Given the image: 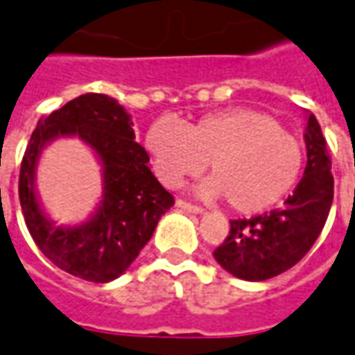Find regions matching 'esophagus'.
Listing matches in <instances>:
<instances>
[{
  "mask_svg": "<svg viewBox=\"0 0 355 355\" xmlns=\"http://www.w3.org/2000/svg\"><path fill=\"white\" fill-rule=\"evenodd\" d=\"M175 206H178V208H182V210H185V212H193V214L202 212V208H200V206L193 205V202H189V200H183V198H178V200H175Z\"/></svg>",
  "mask_w": 355,
  "mask_h": 355,
  "instance_id": "1",
  "label": "esophagus"
}]
</instances>
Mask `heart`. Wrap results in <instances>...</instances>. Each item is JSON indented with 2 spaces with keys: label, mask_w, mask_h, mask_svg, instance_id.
Masks as SVG:
<instances>
[{
  "label": "heart",
  "mask_w": 355,
  "mask_h": 355,
  "mask_svg": "<svg viewBox=\"0 0 355 355\" xmlns=\"http://www.w3.org/2000/svg\"><path fill=\"white\" fill-rule=\"evenodd\" d=\"M153 170L168 187L206 168L212 173L200 195H223L231 210L258 214L291 193L304 172L300 139L260 110L233 107L185 125L162 116L145 133Z\"/></svg>",
  "instance_id": "1"
}]
</instances>
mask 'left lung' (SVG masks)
I'll use <instances>...</instances> for the list:
<instances>
[{"label":"left lung","instance_id":"left-lung-1","mask_svg":"<svg viewBox=\"0 0 355 355\" xmlns=\"http://www.w3.org/2000/svg\"><path fill=\"white\" fill-rule=\"evenodd\" d=\"M308 164L285 205L248 220H230L231 230L214 250L216 262L245 281H266L291 270L308 254L333 205L331 158L313 114L306 125Z\"/></svg>","mask_w":355,"mask_h":355}]
</instances>
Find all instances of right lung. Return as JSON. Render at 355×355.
I'll return each mask as SVG.
<instances>
[{
	"label": "right lung",
	"instance_id": "obj_1",
	"mask_svg": "<svg viewBox=\"0 0 355 355\" xmlns=\"http://www.w3.org/2000/svg\"><path fill=\"white\" fill-rule=\"evenodd\" d=\"M61 135H80L100 155L105 195L98 214L80 228H55L33 193V172L43 145ZM149 155L135 141L124 107L105 93H85L40 118L24 150L19 175L24 222L37 248L74 277L107 283L124 273L155 233L173 195L147 166Z\"/></svg>",
	"mask_w": 355,
	"mask_h": 355
}]
</instances>
